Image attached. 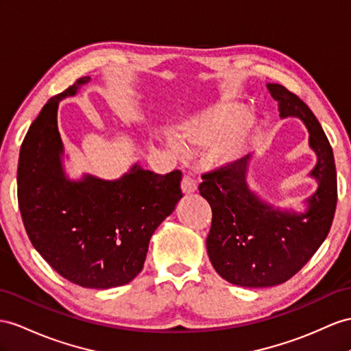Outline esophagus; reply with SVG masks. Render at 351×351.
<instances>
[{
	"label": "esophagus",
	"instance_id": "obj_1",
	"mask_svg": "<svg viewBox=\"0 0 351 351\" xmlns=\"http://www.w3.org/2000/svg\"><path fill=\"white\" fill-rule=\"evenodd\" d=\"M181 188H182L184 194H193V193L197 191V184L191 176H184Z\"/></svg>",
	"mask_w": 351,
	"mask_h": 351
}]
</instances>
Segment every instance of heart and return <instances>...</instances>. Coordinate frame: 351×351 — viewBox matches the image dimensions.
<instances>
[{"instance_id":"obj_1","label":"heart","mask_w":351,"mask_h":351,"mask_svg":"<svg viewBox=\"0 0 351 351\" xmlns=\"http://www.w3.org/2000/svg\"><path fill=\"white\" fill-rule=\"evenodd\" d=\"M247 108L239 102H213L186 117L178 125V136L190 151L209 149L210 163L221 169L237 166L252 148L256 125L247 120ZM175 151L179 143L170 141Z\"/></svg>"}]
</instances>
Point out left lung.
<instances>
[{
  "mask_svg": "<svg viewBox=\"0 0 351 351\" xmlns=\"http://www.w3.org/2000/svg\"><path fill=\"white\" fill-rule=\"evenodd\" d=\"M280 119H298L308 130L316 165L308 176L317 188L302 209L278 208L249 185L247 157L237 166L203 175L202 197L212 208L206 247L213 268L227 282L243 287L285 283L300 271L325 241L337 208L334 152L320 123L301 99L280 84L268 83Z\"/></svg>",
  "mask_w": 351,
  "mask_h": 351,
  "instance_id": "left-lung-1",
  "label": "left lung"
}]
</instances>
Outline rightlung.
<instances>
[{"mask_svg":"<svg viewBox=\"0 0 351 351\" xmlns=\"http://www.w3.org/2000/svg\"><path fill=\"white\" fill-rule=\"evenodd\" d=\"M90 80L51 97L31 124L21 147L17 199L32 246L53 269L83 287L110 289L142 271L152 234L182 199V173L154 175L136 161L112 181L69 178L58 108Z\"/></svg>","mask_w":351,"mask_h":351,"instance_id":"add662e5","label":"right lung"}]
</instances>
